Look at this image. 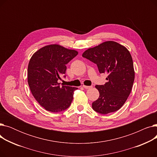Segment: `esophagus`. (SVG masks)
<instances>
[{
	"instance_id": "obj_1",
	"label": "esophagus",
	"mask_w": 157,
	"mask_h": 157,
	"mask_svg": "<svg viewBox=\"0 0 157 157\" xmlns=\"http://www.w3.org/2000/svg\"><path fill=\"white\" fill-rule=\"evenodd\" d=\"M83 87L85 89H89V88H91L92 86H86V85H83Z\"/></svg>"
}]
</instances>
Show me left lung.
<instances>
[{"mask_svg": "<svg viewBox=\"0 0 157 157\" xmlns=\"http://www.w3.org/2000/svg\"><path fill=\"white\" fill-rule=\"evenodd\" d=\"M82 56L97 64L101 74H108V82L95 86L100 95L92 103L93 109L103 114L120 109L131 92L135 78L129 51L125 46L109 40L88 49Z\"/></svg>", "mask_w": 157, "mask_h": 157, "instance_id": "left-lung-1", "label": "left lung"}]
</instances>
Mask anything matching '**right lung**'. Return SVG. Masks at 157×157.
<instances>
[{"label": "right lung", "instance_id": "obj_1", "mask_svg": "<svg viewBox=\"0 0 157 157\" xmlns=\"http://www.w3.org/2000/svg\"><path fill=\"white\" fill-rule=\"evenodd\" d=\"M78 52L59 44L39 49L31 57L27 78L30 91L38 103L52 113H59L70 106L74 92L78 88L62 86L58 81L64 75L67 64Z\"/></svg>", "mask_w": 157, "mask_h": 157}]
</instances>
